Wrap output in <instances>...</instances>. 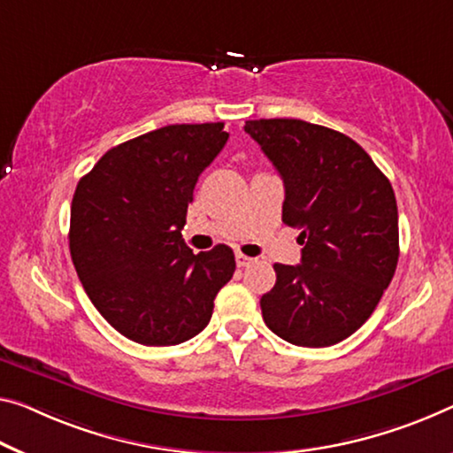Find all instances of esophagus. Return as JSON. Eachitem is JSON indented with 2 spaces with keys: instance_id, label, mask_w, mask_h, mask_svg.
<instances>
[{
  "instance_id": "obj_1",
  "label": "esophagus",
  "mask_w": 453,
  "mask_h": 453,
  "mask_svg": "<svg viewBox=\"0 0 453 453\" xmlns=\"http://www.w3.org/2000/svg\"><path fill=\"white\" fill-rule=\"evenodd\" d=\"M234 261H236V265H239V267H249L250 263H253V259H250V257L242 255V253H236L234 255Z\"/></svg>"
}]
</instances>
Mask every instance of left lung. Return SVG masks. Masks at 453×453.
Returning a JSON list of instances; mask_svg holds the SVG:
<instances>
[{
  "label": "left lung",
  "instance_id": "left-lung-1",
  "mask_svg": "<svg viewBox=\"0 0 453 453\" xmlns=\"http://www.w3.org/2000/svg\"><path fill=\"white\" fill-rule=\"evenodd\" d=\"M245 131L285 186L283 214L299 228L302 263H275L261 297L267 328L289 344L324 348L363 326L399 261L393 186L371 156L340 131L302 119L247 121Z\"/></svg>",
  "mask_w": 453,
  "mask_h": 453
}]
</instances>
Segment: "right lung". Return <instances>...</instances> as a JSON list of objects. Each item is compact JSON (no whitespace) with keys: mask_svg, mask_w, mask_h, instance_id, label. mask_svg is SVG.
Masks as SVG:
<instances>
[{"mask_svg":"<svg viewBox=\"0 0 453 453\" xmlns=\"http://www.w3.org/2000/svg\"><path fill=\"white\" fill-rule=\"evenodd\" d=\"M225 123L165 125L111 148L76 186L71 257L101 316L143 346L186 342L234 273L231 247L182 239L194 186L225 148Z\"/></svg>","mask_w":453,"mask_h":453,"instance_id":"obj_1","label":"right lung"}]
</instances>
